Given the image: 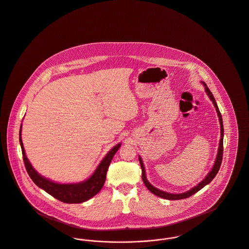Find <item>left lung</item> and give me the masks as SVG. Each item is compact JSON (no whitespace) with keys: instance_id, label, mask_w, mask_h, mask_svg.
<instances>
[{"instance_id":"8db88e82","label":"left lung","mask_w":249,"mask_h":249,"mask_svg":"<svg viewBox=\"0 0 249 249\" xmlns=\"http://www.w3.org/2000/svg\"><path fill=\"white\" fill-rule=\"evenodd\" d=\"M203 85L205 86V90L207 92V94L209 95L210 99L213 101V106L215 107L216 112H217V115L219 117V122H220V126H221V139H220V142H219V148H218V153H217V156H216L215 162H214V165L213 167L212 171L208 174V176L199 183L198 185H196V187H194L193 189H191L190 191H187L186 193H183V194H170V193H166L163 191H160L157 188H155L154 186H152L147 178H146V175H145V170H144V165H143V162L142 160V158L139 157V160H140V164L142 167V181L144 183V185L147 187V189L149 190L150 192L154 195H156L157 196L159 197H161V198L168 199V200H178V199H184L188 198L190 196H192L193 195H195L196 193H197L198 191H200L202 188H204L207 184L211 182L214 178H215L219 169H220V166L222 163V159H223V141H224V126H223V119H222V115L220 113V110L218 108V106L216 104L215 99L213 95V93L211 92L210 89L207 87V85L203 82Z\"/></svg>"}]
</instances>
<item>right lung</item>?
I'll return each instance as SVG.
<instances>
[{
    "mask_svg": "<svg viewBox=\"0 0 249 249\" xmlns=\"http://www.w3.org/2000/svg\"><path fill=\"white\" fill-rule=\"evenodd\" d=\"M20 132H21V125L19 129V143L21 147V152H22L23 162L29 177L37 187L44 190L46 193H48L54 198L68 204L82 203L91 198L92 196H94L99 193L100 190L103 188L104 183L106 181L107 172L108 166L111 162V160L121 146V143H118L110 150L103 159V160L100 162L99 165L96 168L92 176L89 178L87 180H85L83 182L59 184V183L51 181L49 179L41 177L34 169L33 166L31 165V163L29 162L25 155L23 143L20 137L21 135Z\"/></svg>",
    "mask_w": 249,
    "mask_h": 249,
    "instance_id": "add662e5",
    "label": "right lung"
}]
</instances>
